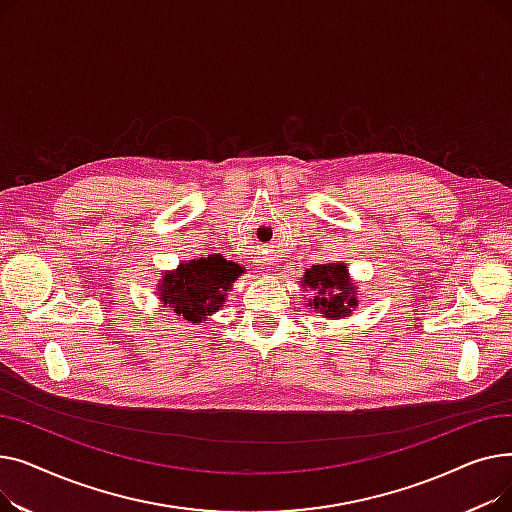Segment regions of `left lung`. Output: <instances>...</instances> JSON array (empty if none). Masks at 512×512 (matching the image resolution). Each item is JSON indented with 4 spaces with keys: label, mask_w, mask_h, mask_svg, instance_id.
Segmentation results:
<instances>
[{
    "label": "left lung",
    "mask_w": 512,
    "mask_h": 512,
    "mask_svg": "<svg viewBox=\"0 0 512 512\" xmlns=\"http://www.w3.org/2000/svg\"><path fill=\"white\" fill-rule=\"evenodd\" d=\"M301 286L313 290V297L305 305L326 319L351 317L359 305V286L342 261L311 265V270H305Z\"/></svg>",
    "instance_id": "obj_1"
}]
</instances>
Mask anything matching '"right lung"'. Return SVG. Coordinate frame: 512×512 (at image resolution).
Segmentation results:
<instances>
[{"mask_svg":"<svg viewBox=\"0 0 512 512\" xmlns=\"http://www.w3.org/2000/svg\"><path fill=\"white\" fill-rule=\"evenodd\" d=\"M245 270L222 255H207L164 270L157 282V299L170 307L184 324L199 326L226 305L228 292Z\"/></svg>","mask_w":512,"mask_h":512,"instance_id":"1","label":"right lung"}]
</instances>
